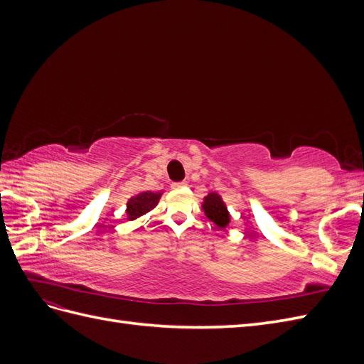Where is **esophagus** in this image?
I'll return each instance as SVG.
<instances>
[{
  "label": "esophagus",
  "instance_id": "esophagus-1",
  "mask_svg": "<svg viewBox=\"0 0 364 364\" xmlns=\"http://www.w3.org/2000/svg\"><path fill=\"white\" fill-rule=\"evenodd\" d=\"M185 186H186V182H173L171 183L173 190H181V188H185Z\"/></svg>",
  "mask_w": 364,
  "mask_h": 364
}]
</instances>
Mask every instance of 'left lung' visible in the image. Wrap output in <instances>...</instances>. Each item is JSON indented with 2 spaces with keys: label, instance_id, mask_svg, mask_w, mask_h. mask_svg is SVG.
Listing matches in <instances>:
<instances>
[{
  "label": "left lung",
  "instance_id": "1",
  "mask_svg": "<svg viewBox=\"0 0 364 364\" xmlns=\"http://www.w3.org/2000/svg\"><path fill=\"white\" fill-rule=\"evenodd\" d=\"M202 206L206 217L211 220V222H214L218 228H226L229 225L230 217L228 213V208L218 194L209 193L205 197Z\"/></svg>",
  "mask_w": 364,
  "mask_h": 364
}]
</instances>
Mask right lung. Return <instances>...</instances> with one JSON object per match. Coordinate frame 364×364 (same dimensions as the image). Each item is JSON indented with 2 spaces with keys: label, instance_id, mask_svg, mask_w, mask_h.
Returning <instances> with one entry per match:
<instances>
[{
  "label": "right lung",
  "instance_id": "1",
  "mask_svg": "<svg viewBox=\"0 0 364 364\" xmlns=\"http://www.w3.org/2000/svg\"><path fill=\"white\" fill-rule=\"evenodd\" d=\"M162 193H151V191H146L141 193L135 197H132L127 202V220H135L138 217H141L142 214L149 213L150 209L155 208L158 205V200L161 199Z\"/></svg>",
  "mask_w": 364,
  "mask_h": 364
}]
</instances>
